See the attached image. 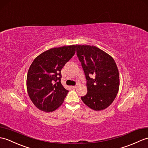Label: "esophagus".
I'll return each instance as SVG.
<instances>
[{
  "label": "esophagus",
  "mask_w": 148,
  "mask_h": 148,
  "mask_svg": "<svg viewBox=\"0 0 148 148\" xmlns=\"http://www.w3.org/2000/svg\"><path fill=\"white\" fill-rule=\"evenodd\" d=\"M77 87V84L75 85V86H71V88H73V89H75V88H76Z\"/></svg>",
  "instance_id": "34e87169"
}]
</instances>
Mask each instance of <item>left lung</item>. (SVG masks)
<instances>
[{
  "mask_svg": "<svg viewBox=\"0 0 148 148\" xmlns=\"http://www.w3.org/2000/svg\"><path fill=\"white\" fill-rule=\"evenodd\" d=\"M76 51L87 80L88 92L81 97L82 101L95 111L106 108L119 90V73L114 59L95 46L76 45ZM92 75L94 79L90 77Z\"/></svg>",
  "mask_w": 148,
  "mask_h": 148,
  "instance_id": "obj_1",
  "label": "left lung"
}]
</instances>
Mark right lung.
<instances>
[{
  "instance_id": "right-lung-1",
  "label": "right lung",
  "mask_w": 148,
  "mask_h": 148,
  "mask_svg": "<svg viewBox=\"0 0 148 148\" xmlns=\"http://www.w3.org/2000/svg\"><path fill=\"white\" fill-rule=\"evenodd\" d=\"M75 45L50 49L37 56L29 68L27 91L37 108L56 110L63 103L68 90L61 84V70L75 52Z\"/></svg>"
}]
</instances>
